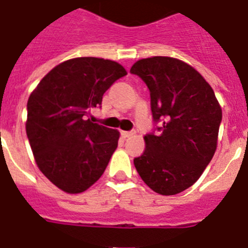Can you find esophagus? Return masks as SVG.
Returning <instances> with one entry per match:
<instances>
[{"instance_id": "34e87169", "label": "esophagus", "mask_w": 248, "mask_h": 248, "mask_svg": "<svg viewBox=\"0 0 248 248\" xmlns=\"http://www.w3.org/2000/svg\"><path fill=\"white\" fill-rule=\"evenodd\" d=\"M120 134H122V137L124 138V139H126V138L131 137V135L134 134V133H133V131H122Z\"/></svg>"}]
</instances>
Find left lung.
I'll return each mask as SVG.
<instances>
[{
  "mask_svg": "<svg viewBox=\"0 0 248 248\" xmlns=\"http://www.w3.org/2000/svg\"><path fill=\"white\" fill-rule=\"evenodd\" d=\"M150 92L155 128L134 165L160 195H175L198 181L217 145L220 104L198 71L171 57L140 59L130 69Z\"/></svg>",
  "mask_w": 248,
  "mask_h": 248,
  "instance_id": "8db88e82",
  "label": "left lung"
}]
</instances>
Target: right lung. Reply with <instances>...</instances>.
<instances>
[{
	"label": "right lung",
	"mask_w": 248,
	"mask_h": 248,
	"mask_svg": "<svg viewBox=\"0 0 248 248\" xmlns=\"http://www.w3.org/2000/svg\"><path fill=\"white\" fill-rule=\"evenodd\" d=\"M126 76L119 63L80 57L54 67L27 103L26 131L39 170L69 194L91 187L118 146L119 131L92 123L103 94Z\"/></svg>",
	"instance_id": "add662e5"
}]
</instances>
